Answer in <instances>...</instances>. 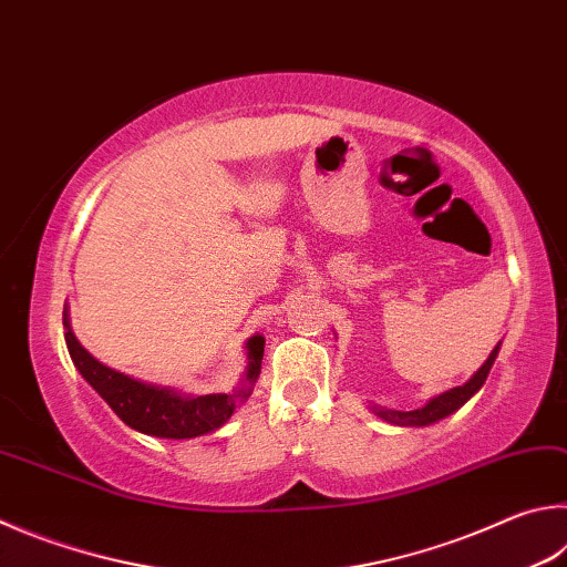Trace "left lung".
I'll return each instance as SVG.
<instances>
[{"mask_svg": "<svg viewBox=\"0 0 567 567\" xmlns=\"http://www.w3.org/2000/svg\"><path fill=\"white\" fill-rule=\"evenodd\" d=\"M498 352H501V342L493 347V352L488 354L486 362H483V367L468 379L466 384L454 386V389L444 391V394L429 399L424 406L411 409V411H399V409H386V406L372 404L369 409H372V414H377L379 419H384L386 424H394V426H429V424H436V421L451 416L454 411H458L463 404H466V401L473 394H476V391L483 386V382H486V377L491 372L493 362H496Z\"/></svg>", "mask_w": 567, "mask_h": 567, "instance_id": "8db88e82", "label": "left lung"}]
</instances>
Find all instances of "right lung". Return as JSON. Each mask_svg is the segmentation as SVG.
I'll return each mask as SVG.
<instances>
[{"instance_id": "add662e5", "label": "right lung", "mask_w": 567, "mask_h": 567, "mask_svg": "<svg viewBox=\"0 0 567 567\" xmlns=\"http://www.w3.org/2000/svg\"><path fill=\"white\" fill-rule=\"evenodd\" d=\"M64 339L79 374L94 386L96 394L113 409V414L126 426L156 439H195L218 431L233 416L235 406L252 394L265 352V337L252 334L245 342L248 367L238 386L233 391H215V394H183L178 389L143 382L99 362L71 329L69 305H64Z\"/></svg>"}]
</instances>
